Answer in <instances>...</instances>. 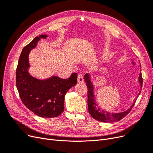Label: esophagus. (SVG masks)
Masks as SVG:
<instances>
[{
	"mask_svg": "<svg viewBox=\"0 0 153 153\" xmlns=\"http://www.w3.org/2000/svg\"><path fill=\"white\" fill-rule=\"evenodd\" d=\"M78 82L80 83V84H82V83L84 82V76H83V75H81V74H79V75H78Z\"/></svg>",
	"mask_w": 153,
	"mask_h": 153,
	"instance_id": "1",
	"label": "esophagus"
}]
</instances>
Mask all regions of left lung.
I'll use <instances>...</instances> for the list:
<instances>
[{
	"mask_svg": "<svg viewBox=\"0 0 153 153\" xmlns=\"http://www.w3.org/2000/svg\"><path fill=\"white\" fill-rule=\"evenodd\" d=\"M141 68V66H140ZM84 80L86 82V85L87 87V105H88V110L89 112L91 114L92 117H93L94 119L103 123H114L119 121L120 120L124 118L126 115H127L129 112H130L132 108L133 107L135 103V101L137 99V97L140 95V92L138 94V96L136 97V98L133 100V103L131 105L127 110L124 111L122 112H117V113H112L108 111H106L101 108L100 106L97 104L96 98L94 96V87L91 80V77L90 74H85L84 75ZM138 83L140 85V88L142 86V78L141 72L140 73L139 76L138 78Z\"/></svg>",
	"mask_w": 153,
	"mask_h": 153,
	"instance_id": "1",
	"label": "left lung"
}]
</instances>
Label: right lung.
I'll use <instances>...</instances> for the list:
<instances>
[{
	"mask_svg": "<svg viewBox=\"0 0 153 153\" xmlns=\"http://www.w3.org/2000/svg\"><path fill=\"white\" fill-rule=\"evenodd\" d=\"M47 34L40 35L23 48L18 60L16 72V85L22 101L36 115L41 117H58L64 112V96L69 89L77 83V73L67 79L52 76L41 80L29 73V55L36 47L41 39H47Z\"/></svg>",
	"mask_w": 153,
	"mask_h": 153,
	"instance_id": "right-lung-1",
	"label": "right lung"
}]
</instances>
